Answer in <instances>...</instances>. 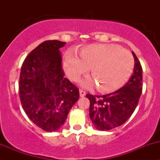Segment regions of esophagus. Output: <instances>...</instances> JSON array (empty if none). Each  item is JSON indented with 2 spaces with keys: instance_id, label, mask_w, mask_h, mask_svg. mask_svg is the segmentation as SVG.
I'll return each instance as SVG.
<instances>
[{
  "instance_id": "1",
  "label": "esophagus",
  "mask_w": 160,
  "mask_h": 160,
  "mask_svg": "<svg viewBox=\"0 0 160 160\" xmlns=\"http://www.w3.org/2000/svg\"><path fill=\"white\" fill-rule=\"evenodd\" d=\"M80 97H84L86 95V92L83 90H80Z\"/></svg>"
}]
</instances>
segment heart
Wrapping results in <instances>:
<instances>
[{
  "instance_id": "obj_1",
  "label": "heart",
  "mask_w": 160,
  "mask_h": 160,
  "mask_svg": "<svg viewBox=\"0 0 160 160\" xmlns=\"http://www.w3.org/2000/svg\"><path fill=\"white\" fill-rule=\"evenodd\" d=\"M79 57L72 52L64 56L63 67L67 77L77 81L91 68L93 77H87L82 85L97 84L101 92H110L123 86L133 72L134 58L128 50L112 44H95L83 48Z\"/></svg>"
}]
</instances>
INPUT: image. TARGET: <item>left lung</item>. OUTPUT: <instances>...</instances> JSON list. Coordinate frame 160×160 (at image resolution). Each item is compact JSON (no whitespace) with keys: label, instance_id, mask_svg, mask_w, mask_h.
<instances>
[{"label":"left lung","instance_id":"left-lung-1","mask_svg":"<svg viewBox=\"0 0 160 160\" xmlns=\"http://www.w3.org/2000/svg\"><path fill=\"white\" fill-rule=\"evenodd\" d=\"M135 66L128 83L119 90L102 96L88 93L89 114L95 128L108 131L123 125L136 108L142 90V68L132 52Z\"/></svg>","mask_w":160,"mask_h":160}]
</instances>
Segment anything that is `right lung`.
Masks as SVG:
<instances>
[{
	"label": "right lung",
	"mask_w": 160,
	"mask_h": 160,
	"mask_svg": "<svg viewBox=\"0 0 160 160\" xmlns=\"http://www.w3.org/2000/svg\"><path fill=\"white\" fill-rule=\"evenodd\" d=\"M66 42H43L25 58L19 78L21 103L28 118L46 132L64 124L78 101L79 89L64 77L59 49Z\"/></svg>",
	"instance_id": "right-lung-1"
}]
</instances>
